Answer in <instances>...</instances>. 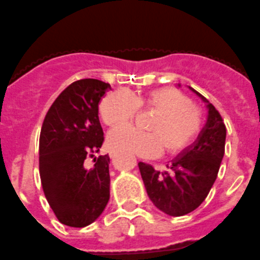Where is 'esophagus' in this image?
Here are the masks:
<instances>
[{
	"instance_id": "1",
	"label": "esophagus",
	"mask_w": 260,
	"mask_h": 260,
	"mask_svg": "<svg viewBox=\"0 0 260 260\" xmlns=\"http://www.w3.org/2000/svg\"><path fill=\"white\" fill-rule=\"evenodd\" d=\"M110 156L114 157V156H115V154H114V152H110Z\"/></svg>"
}]
</instances>
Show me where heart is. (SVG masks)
<instances>
[{
	"mask_svg": "<svg viewBox=\"0 0 260 260\" xmlns=\"http://www.w3.org/2000/svg\"><path fill=\"white\" fill-rule=\"evenodd\" d=\"M138 108L156 111L149 123L151 132L131 125L119 127L109 135L114 151L141 157H151L161 149L177 154L191 144L200 131V115L185 94L174 88H159L147 93L132 94L119 88L101 101L100 114L110 127L125 124L136 115Z\"/></svg>",
	"mask_w": 260,
	"mask_h": 260,
	"instance_id": "1",
	"label": "heart"
}]
</instances>
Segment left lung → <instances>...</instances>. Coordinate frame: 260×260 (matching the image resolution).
Returning a JSON list of instances; mask_svg holds the SVG:
<instances>
[{
    "mask_svg": "<svg viewBox=\"0 0 260 260\" xmlns=\"http://www.w3.org/2000/svg\"><path fill=\"white\" fill-rule=\"evenodd\" d=\"M188 88L208 109L207 123L195 142L167 164V172L160 173L150 164L138 163L150 200L157 209L172 217L188 214L200 207L214 185L224 155L225 125L222 116L203 94Z\"/></svg>",
    "mask_w": 260,
    "mask_h": 260,
    "instance_id": "left-lung-1",
    "label": "left lung"
}]
</instances>
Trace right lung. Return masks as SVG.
Wrapping results in <instances>:
<instances>
[{
  "label": "right lung",
  "mask_w": 260,
  "mask_h": 260,
  "mask_svg": "<svg viewBox=\"0 0 260 260\" xmlns=\"http://www.w3.org/2000/svg\"><path fill=\"white\" fill-rule=\"evenodd\" d=\"M110 84L81 79L68 86L48 109L40 136V176L43 192L57 219L86 227L100 217L110 199L109 155L95 157L104 142L99 103Z\"/></svg>",
  "instance_id": "1"
}]
</instances>
